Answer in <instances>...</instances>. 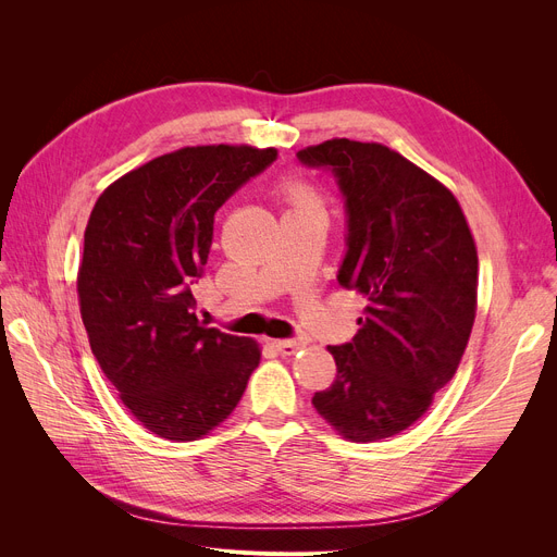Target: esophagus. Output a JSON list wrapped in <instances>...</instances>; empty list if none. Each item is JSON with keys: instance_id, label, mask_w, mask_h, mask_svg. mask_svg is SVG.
Returning <instances> with one entry per match:
<instances>
[{"instance_id": "1", "label": "esophagus", "mask_w": 557, "mask_h": 557, "mask_svg": "<svg viewBox=\"0 0 557 557\" xmlns=\"http://www.w3.org/2000/svg\"><path fill=\"white\" fill-rule=\"evenodd\" d=\"M273 345H275L277 352L284 355V357H290V355L298 352V349L302 347V343H300V341H294V338H282V341H275Z\"/></svg>"}]
</instances>
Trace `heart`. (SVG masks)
I'll use <instances>...</instances> for the list:
<instances>
[{
    "label": "heart",
    "mask_w": 557,
    "mask_h": 557,
    "mask_svg": "<svg viewBox=\"0 0 557 557\" xmlns=\"http://www.w3.org/2000/svg\"><path fill=\"white\" fill-rule=\"evenodd\" d=\"M284 194L288 196L290 202L296 205V208H318L313 191H309V189H307L305 185H300V183H288V185L284 187Z\"/></svg>",
    "instance_id": "heart-1"
}]
</instances>
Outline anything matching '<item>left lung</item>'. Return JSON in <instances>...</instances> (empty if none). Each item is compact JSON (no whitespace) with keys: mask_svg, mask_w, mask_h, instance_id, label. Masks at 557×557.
<instances>
[{"mask_svg":"<svg viewBox=\"0 0 557 557\" xmlns=\"http://www.w3.org/2000/svg\"><path fill=\"white\" fill-rule=\"evenodd\" d=\"M330 171L345 208L338 284L366 296L357 336L327 349L336 379L311 404L352 443L420 420L470 341L479 257L454 194L382 144L330 139L298 151Z\"/></svg>","mask_w":557,"mask_h":557,"instance_id":"obj_1","label":"left lung"}]
</instances>
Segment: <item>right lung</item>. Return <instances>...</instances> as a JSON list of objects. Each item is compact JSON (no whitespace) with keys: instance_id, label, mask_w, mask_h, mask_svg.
Listing matches in <instances>:
<instances>
[{"instance_id":"1","label":"right lung","mask_w":557,"mask_h":557,"mask_svg":"<svg viewBox=\"0 0 557 557\" xmlns=\"http://www.w3.org/2000/svg\"><path fill=\"white\" fill-rule=\"evenodd\" d=\"M275 160L273 149L189 146L122 175L87 221L78 300L92 355L128 411L166 441L210 433L259 366L250 338L200 323L191 284L216 210Z\"/></svg>"}]
</instances>
